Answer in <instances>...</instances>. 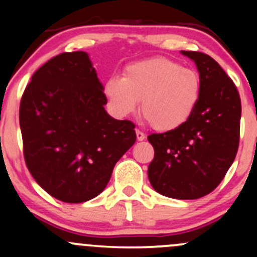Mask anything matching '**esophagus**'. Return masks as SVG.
I'll use <instances>...</instances> for the list:
<instances>
[{"label": "esophagus", "mask_w": 257, "mask_h": 257, "mask_svg": "<svg viewBox=\"0 0 257 257\" xmlns=\"http://www.w3.org/2000/svg\"><path fill=\"white\" fill-rule=\"evenodd\" d=\"M136 134H137V139H138L139 142L144 141V139H145V134L143 133V132H141V131H138V129H137Z\"/></svg>", "instance_id": "obj_1"}]
</instances>
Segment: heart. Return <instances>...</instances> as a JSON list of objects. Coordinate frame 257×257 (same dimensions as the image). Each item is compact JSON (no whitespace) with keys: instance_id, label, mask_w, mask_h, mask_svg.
Segmentation results:
<instances>
[{"instance_id":"b5f03b06","label":"heart","mask_w":257,"mask_h":257,"mask_svg":"<svg viewBox=\"0 0 257 257\" xmlns=\"http://www.w3.org/2000/svg\"><path fill=\"white\" fill-rule=\"evenodd\" d=\"M104 95L115 115L124 118L138 109L159 132H172L191 118L201 95L200 77L164 57L144 59L124 69L123 78H110Z\"/></svg>"}]
</instances>
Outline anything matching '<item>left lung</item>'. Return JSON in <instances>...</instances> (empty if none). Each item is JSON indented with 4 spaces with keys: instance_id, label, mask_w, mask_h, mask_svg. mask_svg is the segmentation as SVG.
I'll return each instance as SVG.
<instances>
[{
    "instance_id": "obj_1",
    "label": "left lung",
    "mask_w": 257,
    "mask_h": 257,
    "mask_svg": "<svg viewBox=\"0 0 257 257\" xmlns=\"http://www.w3.org/2000/svg\"><path fill=\"white\" fill-rule=\"evenodd\" d=\"M195 63L200 102L180 128L152 134L150 184L162 195L193 200L208 195L234 163L239 148L241 102L234 82L216 61L200 52L180 51Z\"/></svg>"
}]
</instances>
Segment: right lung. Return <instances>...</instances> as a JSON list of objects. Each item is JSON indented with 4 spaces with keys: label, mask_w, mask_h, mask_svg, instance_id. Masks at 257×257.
I'll list each match as a JSON object with an SVG mask.
<instances>
[{
    "label": "right lung",
    "mask_w": 257,
    "mask_h": 257,
    "mask_svg": "<svg viewBox=\"0 0 257 257\" xmlns=\"http://www.w3.org/2000/svg\"><path fill=\"white\" fill-rule=\"evenodd\" d=\"M103 90L88 53L78 51L49 59L22 95L26 164L38 185L64 203L99 195L136 143V125L107 113Z\"/></svg>",
    "instance_id": "obj_1"
}]
</instances>
